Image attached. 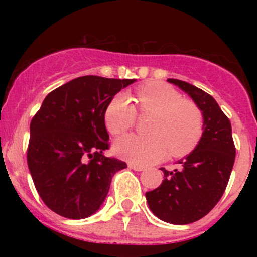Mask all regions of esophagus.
I'll use <instances>...</instances> for the list:
<instances>
[{"label": "esophagus", "mask_w": 257, "mask_h": 257, "mask_svg": "<svg viewBox=\"0 0 257 257\" xmlns=\"http://www.w3.org/2000/svg\"><path fill=\"white\" fill-rule=\"evenodd\" d=\"M128 168H129V169L135 170V172H143V170L145 169V167L139 166V164H134V163H129L128 164Z\"/></svg>", "instance_id": "esophagus-1"}]
</instances>
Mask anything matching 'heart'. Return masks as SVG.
Instances as JSON below:
<instances>
[{
	"instance_id": "1",
	"label": "heart",
	"mask_w": 257,
	"mask_h": 257,
	"mask_svg": "<svg viewBox=\"0 0 257 257\" xmlns=\"http://www.w3.org/2000/svg\"><path fill=\"white\" fill-rule=\"evenodd\" d=\"M138 111L152 116L147 126L150 137L128 135L114 143L120 157L138 164L161 161L170 151L175 157L187 155L203 133V116L193 101L162 82H150L138 88ZM105 124L114 137L125 134L137 122V108L125 93L114 95L105 110Z\"/></svg>"
}]
</instances>
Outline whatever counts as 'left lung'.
Listing matches in <instances>:
<instances>
[{"label":"left lung","mask_w":257,"mask_h":257,"mask_svg":"<svg viewBox=\"0 0 257 257\" xmlns=\"http://www.w3.org/2000/svg\"><path fill=\"white\" fill-rule=\"evenodd\" d=\"M196 102L203 113V134L196 149L178 162L174 170L161 168L164 180L146 192L156 216L174 225H187L204 217L221 199L235 158L232 126L215 99L204 90L169 78Z\"/></svg>","instance_id":"1"}]
</instances>
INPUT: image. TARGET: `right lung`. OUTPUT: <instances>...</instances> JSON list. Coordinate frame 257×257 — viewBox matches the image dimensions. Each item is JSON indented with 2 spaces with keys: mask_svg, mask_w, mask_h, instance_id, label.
Segmentation results:
<instances>
[{
  "mask_svg": "<svg viewBox=\"0 0 257 257\" xmlns=\"http://www.w3.org/2000/svg\"><path fill=\"white\" fill-rule=\"evenodd\" d=\"M135 79L82 76L43 100L30 124L28 166L44 204L60 216L84 219L102 204L125 162L108 150L105 110Z\"/></svg>",
  "mask_w": 257,
  "mask_h": 257,
  "instance_id": "1",
  "label": "right lung"
}]
</instances>
